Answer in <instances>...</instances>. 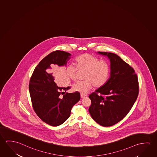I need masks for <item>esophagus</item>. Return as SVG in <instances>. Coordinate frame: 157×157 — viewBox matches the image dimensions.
I'll use <instances>...</instances> for the list:
<instances>
[{"label":"esophagus","mask_w":157,"mask_h":157,"mask_svg":"<svg viewBox=\"0 0 157 157\" xmlns=\"http://www.w3.org/2000/svg\"><path fill=\"white\" fill-rule=\"evenodd\" d=\"M86 97H87V95L81 94V98H84Z\"/></svg>","instance_id":"esophagus-1"}]
</instances>
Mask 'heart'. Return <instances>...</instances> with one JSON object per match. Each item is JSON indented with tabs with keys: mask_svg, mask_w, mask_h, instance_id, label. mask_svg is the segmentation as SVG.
<instances>
[{
	"mask_svg": "<svg viewBox=\"0 0 157 157\" xmlns=\"http://www.w3.org/2000/svg\"><path fill=\"white\" fill-rule=\"evenodd\" d=\"M76 67L78 70H85V80L79 81L73 86L74 91L85 94L94 86L101 87L107 82L109 76V65L104 60H99L97 58L89 53L80 55L75 59ZM77 69L72 65H67L64 73L67 78L75 81Z\"/></svg>",
	"mask_w": 157,
	"mask_h": 157,
	"instance_id": "b5f03b06",
	"label": "heart"
}]
</instances>
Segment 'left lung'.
Listing matches in <instances>:
<instances>
[{
    "label": "left lung",
    "instance_id": "1",
    "mask_svg": "<svg viewBox=\"0 0 157 157\" xmlns=\"http://www.w3.org/2000/svg\"><path fill=\"white\" fill-rule=\"evenodd\" d=\"M97 53L109 59L110 75L104 85L89 95V112L99 124L110 127L123 119L134 104L139 94L138 78L134 69L118 56Z\"/></svg>",
    "mask_w": 157,
    "mask_h": 157
}]
</instances>
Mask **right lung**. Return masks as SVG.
Returning <instances> with one entry per match:
<instances>
[{
  "mask_svg": "<svg viewBox=\"0 0 157 157\" xmlns=\"http://www.w3.org/2000/svg\"><path fill=\"white\" fill-rule=\"evenodd\" d=\"M69 53L56 51L40 61L30 78L29 90L33 107L40 119L48 124L57 127L70 117L72 106L80 99V93L62 94L70 87H58L52 67H66L71 58Z\"/></svg>",
  "mask_w": 157,
  "mask_h": 157,
  "instance_id": "right-lung-1",
  "label": "right lung"
}]
</instances>
